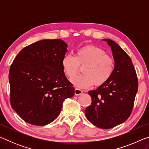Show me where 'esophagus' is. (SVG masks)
Instances as JSON below:
<instances>
[{
    "label": "esophagus",
    "mask_w": 149,
    "mask_h": 149,
    "mask_svg": "<svg viewBox=\"0 0 149 149\" xmlns=\"http://www.w3.org/2000/svg\"><path fill=\"white\" fill-rule=\"evenodd\" d=\"M75 95H77V96H79V95H81L83 93V91L81 89H77V88H76V89H75Z\"/></svg>",
    "instance_id": "obj_1"
}]
</instances>
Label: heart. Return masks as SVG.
Returning a JSON list of instances; mask_svg holds the SVG:
<instances>
[{"label": "heart", "instance_id": "1", "mask_svg": "<svg viewBox=\"0 0 149 149\" xmlns=\"http://www.w3.org/2000/svg\"><path fill=\"white\" fill-rule=\"evenodd\" d=\"M63 71L68 77L77 73L79 65H84V74L73 77L70 81L79 89H85L95 84L100 86L107 83L114 72V62L105 51L93 45H87L77 50L75 56L65 54L61 61Z\"/></svg>", "mask_w": 149, "mask_h": 149}]
</instances>
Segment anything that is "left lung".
Masks as SVG:
<instances>
[{
  "label": "left lung",
  "instance_id": "1",
  "mask_svg": "<svg viewBox=\"0 0 149 149\" xmlns=\"http://www.w3.org/2000/svg\"><path fill=\"white\" fill-rule=\"evenodd\" d=\"M102 41L110 47L114 60V72L110 79L96 90L89 91L92 99L85 109L87 120L102 129L121 124L132 113L138 81L132 60L116 42L109 39Z\"/></svg>",
  "mask_w": 149,
  "mask_h": 149
}]
</instances>
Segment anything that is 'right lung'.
Listing matches in <instances>:
<instances>
[{
    "label": "right lung",
    "instance_id": "1",
    "mask_svg": "<svg viewBox=\"0 0 149 149\" xmlns=\"http://www.w3.org/2000/svg\"><path fill=\"white\" fill-rule=\"evenodd\" d=\"M68 45L62 39H43L20 51L9 72L11 107L25 122L45 125L58 116L65 99L75 89L61 61Z\"/></svg>",
    "mask_w": 149,
    "mask_h": 149
}]
</instances>
